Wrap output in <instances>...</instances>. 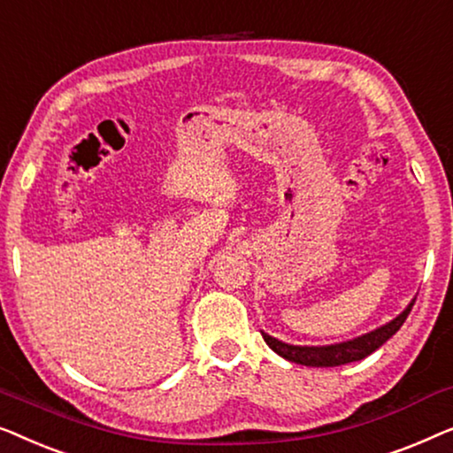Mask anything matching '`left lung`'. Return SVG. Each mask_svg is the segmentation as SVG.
I'll use <instances>...</instances> for the list:
<instances>
[{
  "label": "left lung",
  "instance_id": "8db88e82",
  "mask_svg": "<svg viewBox=\"0 0 453 453\" xmlns=\"http://www.w3.org/2000/svg\"><path fill=\"white\" fill-rule=\"evenodd\" d=\"M415 299H411V303L400 311V314L394 318V320L381 324L375 330H369V333L355 336V339L334 342V345H291V342H283L275 339V336L266 334L265 330H260L266 345H269L277 355H281L283 359L291 363H297V365H308V367H336L345 365V363L361 361L365 359L367 355L384 345L388 339H392L394 334L398 333L400 326H403L406 318H409L412 305H415Z\"/></svg>",
  "mask_w": 453,
  "mask_h": 453
}]
</instances>
